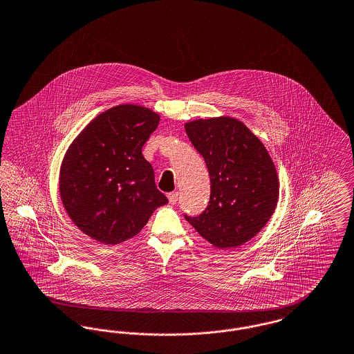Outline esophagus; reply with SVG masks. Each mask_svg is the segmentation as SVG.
Instances as JSON below:
<instances>
[{
  "label": "esophagus",
  "mask_w": 354,
  "mask_h": 354,
  "mask_svg": "<svg viewBox=\"0 0 354 354\" xmlns=\"http://www.w3.org/2000/svg\"><path fill=\"white\" fill-rule=\"evenodd\" d=\"M178 199H179V192L178 191H174V192L168 194V201H169L171 205H175L178 202Z\"/></svg>",
  "instance_id": "esophagus-1"
}]
</instances>
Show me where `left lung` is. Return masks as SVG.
<instances>
[{
	"instance_id": "1",
	"label": "left lung",
	"mask_w": 354,
	"mask_h": 354,
	"mask_svg": "<svg viewBox=\"0 0 354 354\" xmlns=\"http://www.w3.org/2000/svg\"><path fill=\"white\" fill-rule=\"evenodd\" d=\"M188 139L207 166L211 194L189 225L218 249L243 245L269 222L279 182L269 152L242 122L232 118L186 123Z\"/></svg>"
}]
</instances>
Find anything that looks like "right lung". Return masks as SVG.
I'll list each match as a JSON object with an SVG mask.
<instances>
[{"mask_svg": "<svg viewBox=\"0 0 354 354\" xmlns=\"http://www.w3.org/2000/svg\"><path fill=\"white\" fill-rule=\"evenodd\" d=\"M159 115L140 105L113 106L82 131L64 156L60 196L73 223L104 245H118L168 203L142 153Z\"/></svg>", "mask_w": 354, "mask_h": 354, "instance_id": "right-lung-1", "label": "right lung"}]
</instances>
